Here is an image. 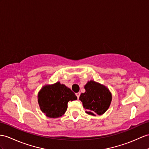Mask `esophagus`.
Segmentation results:
<instances>
[{
	"mask_svg": "<svg viewBox=\"0 0 149 149\" xmlns=\"http://www.w3.org/2000/svg\"><path fill=\"white\" fill-rule=\"evenodd\" d=\"M76 95H77V98H78V99H79V95H80V93H79V92H78V93H76Z\"/></svg>",
	"mask_w": 149,
	"mask_h": 149,
	"instance_id": "1",
	"label": "esophagus"
}]
</instances>
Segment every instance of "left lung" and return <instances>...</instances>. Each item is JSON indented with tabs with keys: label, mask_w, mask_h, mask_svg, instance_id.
<instances>
[{
	"label": "left lung",
	"mask_w": 149,
	"mask_h": 149,
	"mask_svg": "<svg viewBox=\"0 0 149 149\" xmlns=\"http://www.w3.org/2000/svg\"><path fill=\"white\" fill-rule=\"evenodd\" d=\"M84 88L85 92L81 93L79 100L86 109V113L94 116L104 114L112 100V93L109 88L93 80L88 81Z\"/></svg>",
	"instance_id": "obj_1"
}]
</instances>
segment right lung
<instances>
[{"mask_svg": "<svg viewBox=\"0 0 149 149\" xmlns=\"http://www.w3.org/2000/svg\"><path fill=\"white\" fill-rule=\"evenodd\" d=\"M77 99L74 93L59 81L45 85L38 93L40 110L47 117L57 118L63 116L68 108V102Z\"/></svg>", "mask_w": 149, "mask_h": 149, "instance_id": "add662e5", "label": "right lung"}]
</instances>
